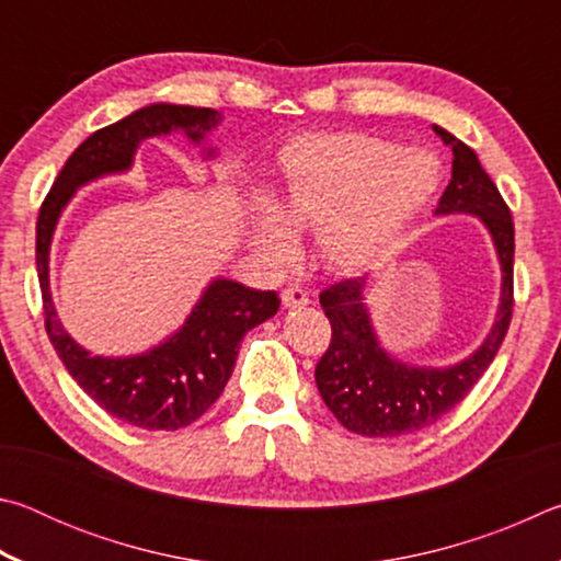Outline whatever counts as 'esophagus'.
<instances>
[{
    "label": "esophagus",
    "mask_w": 561,
    "mask_h": 561,
    "mask_svg": "<svg viewBox=\"0 0 561 561\" xmlns=\"http://www.w3.org/2000/svg\"><path fill=\"white\" fill-rule=\"evenodd\" d=\"M282 304L287 309H297V307H307V304H311V297L301 287H287L282 291Z\"/></svg>",
    "instance_id": "esophagus-1"
}]
</instances>
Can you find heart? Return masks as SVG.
<instances>
[{
    "label": "heart",
    "instance_id": "1",
    "mask_svg": "<svg viewBox=\"0 0 561 561\" xmlns=\"http://www.w3.org/2000/svg\"><path fill=\"white\" fill-rule=\"evenodd\" d=\"M438 160L364 133H307L282 150L277 203L252 205V242L270 262L297 250L294 227H314L319 260L371 267L438 187Z\"/></svg>",
    "mask_w": 561,
    "mask_h": 561
}]
</instances>
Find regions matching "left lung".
<instances>
[{"instance_id": "obj_1", "label": "left lung", "mask_w": 561, "mask_h": 561, "mask_svg": "<svg viewBox=\"0 0 561 561\" xmlns=\"http://www.w3.org/2000/svg\"><path fill=\"white\" fill-rule=\"evenodd\" d=\"M433 128L453 150V180L445 187L435 215L470 213L488 225L502 264L497 321L485 344L460 364L415 368L391 358L378 346L364 307L366 279L348 277L321 291L319 301L329 317L331 341L317 364L319 393L336 421L364 438L417 433L450 413L497 356L515 307V222L510 207L474 150L440 126Z\"/></svg>"}]
</instances>
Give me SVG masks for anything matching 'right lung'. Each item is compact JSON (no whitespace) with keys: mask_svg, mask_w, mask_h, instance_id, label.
I'll return each instance as SVG.
<instances>
[{"mask_svg":"<svg viewBox=\"0 0 561 561\" xmlns=\"http://www.w3.org/2000/svg\"><path fill=\"white\" fill-rule=\"evenodd\" d=\"M220 123L213 108L153 103L101 128L73 150L44 197L36 220V272L44 301V327L66 371L93 403L118 421L148 431H178L195 423L230 381L240 341L252 327L277 314L274 291H257L230 279H215L185 327L144 356H91L61 329L49 291V244L56 220L76 187L93 178L121 173L138 144L150 136L185 130L201 140Z\"/></svg>","mask_w":561,"mask_h":561,"instance_id":"right-lung-1","label":"right lung"}]
</instances>
